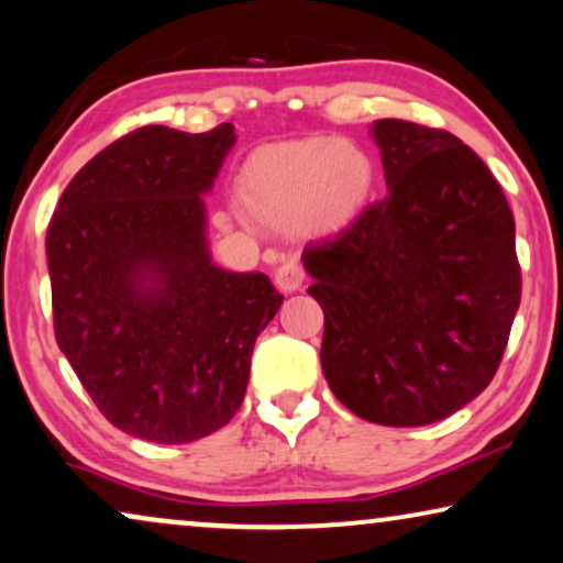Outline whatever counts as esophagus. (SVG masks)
Instances as JSON below:
<instances>
[{
	"label": "esophagus",
	"mask_w": 563,
	"mask_h": 563,
	"mask_svg": "<svg viewBox=\"0 0 563 563\" xmlns=\"http://www.w3.org/2000/svg\"><path fill=\"white\" fill-rule=\"evenodd\" d=\"M302 282H305V272L302 266L297 264V261H284V264L276 268L274 272V284L276 289L284 291V295H291V291L302 289Z\"/></svg>",
	"instance_id": "34e87169"
}]
</instances>
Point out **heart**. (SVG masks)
Here are the masks:
<instances>
[{
    "mask_svg": "<svg viewBox=\"0 0 563 563\" xmlns=\"http://www.w3.org/2000/svg\"><path fill=\"white\" fill-rule=\"evenodd\" d=\"M379 168L364 148L335 135H307L258 145L235 179L241 210L272 230L338 238L364 218Z\"/></svg>",
    "mask_w": 563,
    "mask_h": 563,
    "instance_id": "heart-1",
    "label": "heart"
}]
</instances>
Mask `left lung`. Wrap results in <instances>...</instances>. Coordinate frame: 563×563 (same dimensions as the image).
Returning <instances> with one entry per match:
<instances>
[{"label": "left lung", "mask_w": 563, "mask_h": 563, "mask_svg": "<svg viewBox=\"0 0 563 563\" xmlns=\"http://www.w3.org/2000/svg\"><path fill=\"white\" fill-rule=\"evenodd\" d=\"M387 197L302 253L325 312L322 374L358 418L418 428L495 376L520 307L515 220L495 176L445 130L376 120Z\"/></svg>", "instance_id": "left-lung-1"}]
</instances>
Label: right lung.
Returning a JSON list of instances; mask_svg holds the SVG:
<instances>
[{"instance_id": "obj_1", "label": "right lung", "mask_w": 563, "mask_h": 563, "mask_svg": "<svg viewBox=\"0 0 563 563\" xmlns=\"http://www.w3.org/2000/svg\"><path fill=\"white\" fill-rule=\"evenodd\" d=\"M235 128L135 130L97 153L45 235L58 349L122 433L191 443L233 420L284 297L212 261L205 197Z\"/></svg>"}]
</instances>
